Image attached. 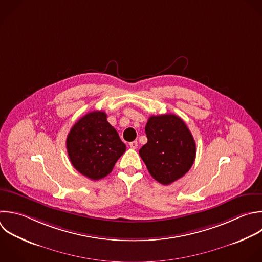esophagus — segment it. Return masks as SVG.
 <instances>
[{
    "instance_id": "1",
    "label": "esophagus",
    "mask_w": 262,
    "mask_h": 262,
    "mask_svg": "<svg viewBox=\"0 0 262 262\" xmlns=\"http://www.w3.org/2000/svg\"><path fill=\"white\" fill-rule=\"evenodd\" d=\"M137 145H138V143H137V141H136V140L129 142V146H130L131 148H133V149H135V148L137 147Z\"/></svg>"
}]
</instances>
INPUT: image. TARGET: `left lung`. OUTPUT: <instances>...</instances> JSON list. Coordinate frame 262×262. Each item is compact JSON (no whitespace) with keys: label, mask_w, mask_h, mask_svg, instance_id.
<instances>
[{"label":"left lung","mask_w":262,"mask_h":262,"mask_svg":"<svg viewBox=\"0 0 262 262\" xmlns=\"http://www.w3.org/2000/svg\"><path fill=\"white\" fill-rule=\"evenodd\" d=\"M147 142L139 149L149 174L168 185L181 178L195 159V142L185 123L173 114L149 117Z\"/></svg>","instance_id":"8db88e82"}]
</instances>
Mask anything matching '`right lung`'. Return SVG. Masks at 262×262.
<instances>
[{"instance_id": "1", "label": "right lung", "mask_w": 262, "mask_h": 262, "mask_svg": "<svg viewBox=\"0 0 262 262\" xmlns=\"http://www.w3.org/2000/svg\"><path fill=\"white\" fill-rule=\"evenodd\" d=\"M106 117L101 111L85 115L72 127L67 138L73 166L92 180L108 175L126 150V145Z\"/></svg>"}]
</instances>
